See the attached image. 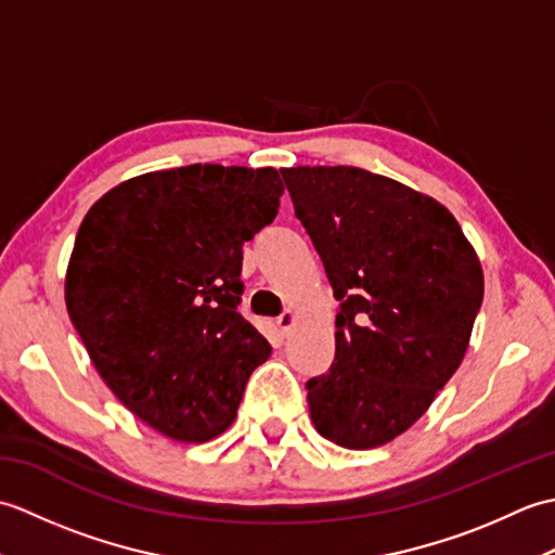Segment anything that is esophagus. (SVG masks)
I'll list each match as a JSON object with an SVG mask.
<instances>
[{
	"label": "esophagus",
	"mask_w": 555,
	"mask_h": 555,
	"mask_svg": "<svg viewBox=\"0 0 555 555\" xmlns=\"http://www.w3.org/2000/svg\"><path fill=\"white\" fill-rule=\"evenodd\" d=\"M296 322H298V317H296V312H293V310H284V312L276 317V326H279V332L284 334V336H288L293 332V326H296Z\"/></svg>",
	"instance_id": "esophagus-1"
}]
</instances>
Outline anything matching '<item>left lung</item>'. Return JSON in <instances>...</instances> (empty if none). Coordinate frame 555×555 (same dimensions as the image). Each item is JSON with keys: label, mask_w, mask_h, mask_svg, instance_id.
<instances>
[{"label": "left lung", "mask_w": 555, "mask_h": 555, "mask_svg": "<svg viewBox=\"0 0 555 555\" xmlns=\"http://www.w3.org/2000/svg\"><path fill=\"white\" fill-rule=\"evenodd\" d=\"M338 300L336 356L308 388L324 439L352 451L415 424L465 358L485 298L475 247L434 197L358 167L281 169Z\"/></svg>", "instance_id": "left-lung-1"}]
</instances>
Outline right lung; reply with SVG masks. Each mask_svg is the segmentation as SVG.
<instances>
[{
    "instance_id": "obj_1",
    "label": "right lung",
    "mask_w": 555,
    "mask_h": 555,
    "mask_svg": "<svg viewBox=\"0 0 555 555\" xmlns=\"http://www.w3.org/2000/svg\"><path fill=\"white\" fill-rule=\"evenodd\" d=\"M276 169L191 164L104 193L82 219L66 310L100 376L152 429L231 427L271 346L238 312L243 243L274 221Z\"/></svg>"
}]
</instances>
